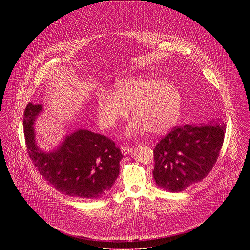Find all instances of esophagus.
Segmentation results:
<instances>
[{
    "label": "esophagus",
    "instance_id": "esophagus-1",
    "mask_svg": "<svg viewBox=\"0 0 250 250\" xmlns=\"http://www.w3.org/2000/svg\"><path fill=\"white\" fill-rule=\"evenodd\" d=\"M133 151V147L130 146H122L121 147V152L123 155H128Z\"/></svg>",
    "mask_w": 250,
    "mask_h": 250
}]
</instances>
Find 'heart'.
Segmentation results:
<instances>
[{
    "label": "heart",
    "instance_id": "b5f03b06",
    "mask_svg": "<svg viewBox=\"0 0 250 250\" xmlns=\"http://www.w3.org/2000/svg\"><path fill=\"white\" fill-rule=\"evenodd\" d=\"M130 107L135 118L126 128L127 136L143 129L160 135L177 122L182 97L175 86L152 75L120 80L115 83L114 93L102 91L98 94L96 111L100 125L113 127L126 117Z\"/></svg>",
    "mask_w": 250,
    "mask_h": 250
}]
</instances>
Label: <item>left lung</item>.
<instances>
[{
	"mask_svg": "<svg viewBox=\"0 0 250 250\" xmlns=\"http://www.w3.org/2000/svg\"><path fill=\"white\" fill-rule=\"evenodd\" d=\"M225 123L175 126L155 146L153 175L163 189L179 192L205 178L222 148Z\"/></svg>",
	"mask_w": 250,
	"mask_h": 250,
	"instance_id": "left-lung-1",
	"label": "left lung"
}]
</instances>
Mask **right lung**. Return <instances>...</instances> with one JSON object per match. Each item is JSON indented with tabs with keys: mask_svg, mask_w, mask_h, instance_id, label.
Wrapping results in <instances>:
<instances>
[{
	"mask_svg": "<svg viewBox=\"0 0 250 250\" xmlns=\"http://www.w3.org/2000/svg\"><path fill=\"white\" fill-rule=\"evenodd\" d=\"M41 109V105L29 103L23 120L28 154L39 174L62 194L81 199L103 197L119 174L121 150L106 136L79 130L57 151L43 153L36 147L33 127Z\"/></svg>",
	"mask_w": 250,
	"mask_h": 250,
	"instance_id": "right-lung-1",
	"label": "right lung"
}]
</instances>
